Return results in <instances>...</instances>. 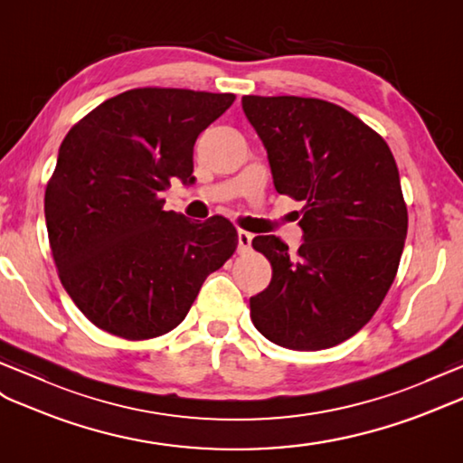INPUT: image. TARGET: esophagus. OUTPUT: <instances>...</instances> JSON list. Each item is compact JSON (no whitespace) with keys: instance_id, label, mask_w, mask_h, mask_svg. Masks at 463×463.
Instances as JSON below:
<instances>
[{"instance_id":"34e87169","label":"esophagus","mask_w":463,"mask_h":463,"mask_svg":"<svg viewBox=\"0 0 463 463\" xmlns=\"http://www.w3.org/2000/svg\"><path fill=\"white\" fill-rule=\"evenodd\" d=\"M251 240H253V235H251L250 232L240 230V232H238V251H240V253L250 251V250H251Z\"/></svg>"}]
</instances>
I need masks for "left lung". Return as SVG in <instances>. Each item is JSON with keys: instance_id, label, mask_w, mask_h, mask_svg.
<instances>
[{"instance_id": "left-lung-1", "label": "left lung", "mask_w": 463, "mask_h": 463, "mask_svg": "<svg viewBox=\"0 0 463 463\" xmlns=\"http://www.w3.org/2000/svg\"><path fill=\"white\" fill-rule=\"evenodd\" d=\"M279 194L302 202L295 255L275 235L253 250L270 267L250 298L267 340L312 352L345 342L371 320L397 275L409 213L385 139L347 109L318 98L243 96Z\"/></svg>"}]
</instances>
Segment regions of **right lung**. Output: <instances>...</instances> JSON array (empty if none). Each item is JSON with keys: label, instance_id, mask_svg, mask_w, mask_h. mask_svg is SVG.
<instances>
[{"label": "right lung", "instance_id": "1", "mask_svg": "<svg viewBox=\"0 0 463 463\" xmlns=\"http://www.w3.org/2000/svg\"><path fill=\"white\" fill-rule=\"evenodd\" d=\"M233 94L135 88L106 99L66 135L44 193L61 283L99 330L126 340L184 320L206 277L238 247L222 216L165 212L171 178L194 183V143Z\"/></svg>", "mask_w": 463, "mask_h": 463}]
</instances>
